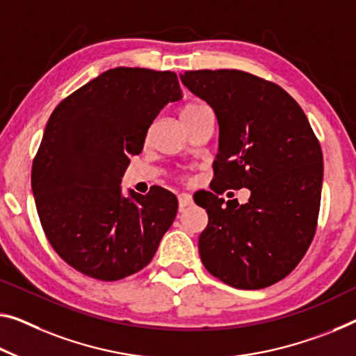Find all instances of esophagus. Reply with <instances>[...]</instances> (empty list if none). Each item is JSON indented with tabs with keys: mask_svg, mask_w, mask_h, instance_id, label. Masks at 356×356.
Returning <instances> with one entry per match:
<instances>
[{
	"mask_svg": "<svg viewBox=\"0 0 356 356\" xmlns=\"http://www.w3.org/2000/svg\"><path fill=\"white\" fill-rule=\"evenodd\" d=\"M191 204H193V197H191L189 194L181 193V194L178 195V207H179V210L186 209V207H189Z\"/></svg>",
	"mask_w": 356,
	"mask_h": 356,
	"instance_id": "1",
	"label": "esophagus"
}]
</instances>
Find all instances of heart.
<instances>
[{"mask_svg":"<svg viewBox=\"0 0 356 356\" xmlns=\"http://www.w3.org/2000/svg\"><path fill=\"white\" fill-rule=\"evenodd\" d=\"M209 109V106L204 105L202 102H188L186 105L181 108V111H179V118H181V121L184 125H188L194 121V119H197L200 116L202 113L207 111Z\"/></svg>","mask_w":356,"mask_h":356,"instance_id":"b5f03b06","label":"heart"}]
</instances>
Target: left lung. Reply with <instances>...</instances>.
Segmentation results:
<instances>
[{
  "label": "left lung",
  "instance_id": "8db88e82",
  "mask_svg": "<svg viewBox=\"0 0 356 356\" xmlns=\"http://www.w3.org/2000/svg\"><path fill=\"white\" fill-rule=\"evenodd\" d=\"M183 84L213 108L220 152L211 191L194 195L209 213L199 237L205 269L229 286L261 289L285 278L309 250L318 221L323 154L296 100L240 70H197ZM248 187L226 206V188Z\"/></svg>",
  "mask_w": 356,
  "mask_h": 356
}]
</instances>
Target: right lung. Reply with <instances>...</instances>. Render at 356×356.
Listing matches in <instances>:
<instances>
[{"mask_svg":"<svg viewBox=\"0 0 356 356\" xmlns=\"http://www.w3.org/2000/svg\"><path fill=\"white\" fill-rule=\"evenodd\" d=\"M181 98L173 71L113 68L54 109L31 168L42 231L73 269L116 282L149 264L178 200L156 186L121 194L129 156L168 102Z\"/></svg>","mask_w":356,"mask_h":356,"instance_id":"right-lung-1","label":"right lung"}]
</instances>
